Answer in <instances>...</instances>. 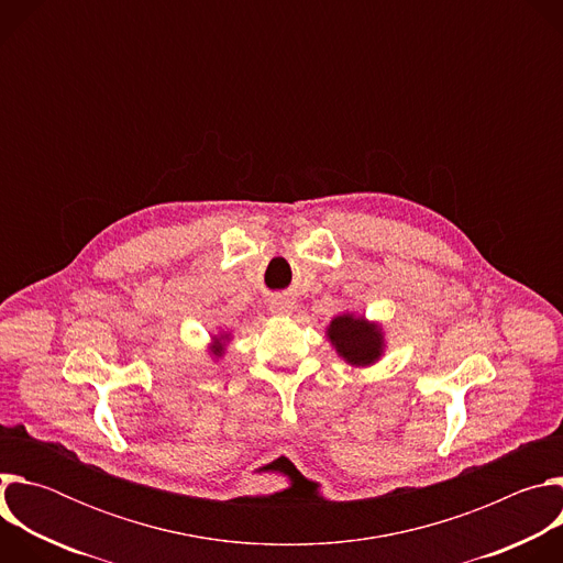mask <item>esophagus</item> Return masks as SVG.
<instances>
[{
    "instance_id": "1",
    "label": "esophagus",
    "mask_w": 563,
    "mask_h": 563,
    "mask_svg": "<svg viewBox=\"0 0 563 563\" xmlns=\"http://www.w3.org/2000/svg\"><path fill=\"white\" fill-rule=\"evenodd\" d=\"M269 309H272L274 313H278V316H285V313L291 311V302H289L287 298H274V300L269 302Z\"/></svg>"
}]
</instances>
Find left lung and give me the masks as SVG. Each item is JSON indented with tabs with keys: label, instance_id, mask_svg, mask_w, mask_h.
Instances as JSON below:
<instances>
[{
	"label": "left lung",
	"instance_id": "8db88e82",
	"mask_svg": "<svg viewBox=\"0 0 563 563\" xmlns=\"http://www.w3.org/2000/svg\"><path fill=\"white\" fill-rule=\"evenodd\" d=\"M325 334L336 354L354 367H369L380 361L385 352V336L380 325L352 311L334 316Z\"/></svg>",
	"mask_w": 563,
	"mask_h": 563
}]
</instances>
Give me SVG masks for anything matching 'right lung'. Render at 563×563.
I'll return each instance as SVG.
<instances>
[{
	"label": "right lung",
	"instance_id": "add662e5",
	"mask_svg": "<svg viewBox=\"0 0 563 563\" xmlns=\"http://www.w3.org/2000/svg\"><path fill=\"white\" fill-rule=\"evenodd\" d=\"M229 339H231V334H224V332L218 334V336H213V343H211V347H209V356H211V358H222Z\"/></svg>",
	"mask_w": 563,
	"mask_h": 563
}]
</instances>
